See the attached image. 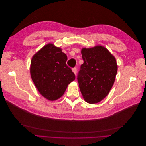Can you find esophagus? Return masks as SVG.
I'll use <instances>...</instances> for the list:
<instances>
[{"instance_id": "obj_1", "label": "esophagus", "mask_w": 146, "mask_h": 146, "mask_svg": "<svg viewBox=\"0 0 146 146\" xmlns=\"http://www.w3.org/2000/svg\"><path fill=\"white\" fill-rule=\"evenodd\" d=\"M72 72L74 73L75 75L77 74V68H74L72 69Z\"/></svg>"}]
</instances>
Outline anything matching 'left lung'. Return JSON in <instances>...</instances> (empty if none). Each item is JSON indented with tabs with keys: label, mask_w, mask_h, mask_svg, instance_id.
<instances>
[{
	"label": "left lung",
	"mask_w": 146,
	"mask_h": 146,
	"mask_svg": "<svg viewBox=\"0 0 146 146\" xmlns=\"http://www.w3.org/2000/svg\"><path fill=\"white\" fill-rule=\"evenodd\" d=\"M81 53L84 63L77 78L79 88L86 102L98 103L108 94L115 81L116 58L101 45L83 48Z\"/></svg>",
	"instance_id": "1"
}]
</instances>
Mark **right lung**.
<instances>
[{"mask_svg":"<svg viewBox=\"0 0 146 146\" xmlns=\"http://www.w3.org/2000/svg\"><path fill=\"white\" fill-rule=\"evenodd\" d=\"M67 60L61 48L52 43L45 45L32 56L31 78L39 93L48 100L60 98L69 84L76 78L66 64Z\"/></svg>","mask_w":146,"mask_h":146,"instance_id":"right-lung-1","label":"right lung"}]
</instances>
